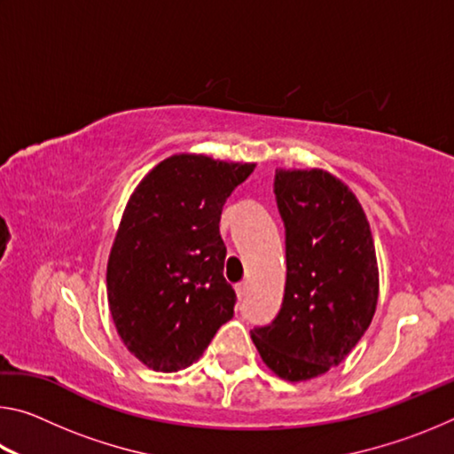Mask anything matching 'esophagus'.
I'll return each mask as SVG.
<instances>
[{
	"label": "esophagus",
	"instance_id": "esophagus-1",
	"mask_svg": "<svg viewBox=\"0 0 454 454\" xmlns=\"http://www.w3.org/2000/svg\"><path fill=\"white\" fill-rule=\"evenodd\" d=\"M236 294H238V301H244V296H246V282L236 284Z\"/></svg>",
	"mask_w": 454,
	"mask_h": 454
}]
</instances>
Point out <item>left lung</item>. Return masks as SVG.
I'll use <instances>...</instances> for the list:
<instances>
[{
	"mask_svg": "<svg viewBox=\"0 0 454 454\" xmlns=\"http://www.w3.org/2000/svg\"><path fill=\"white\" fill-rule=\"evenodd\" d=\"M274 194L286 236V286L276 318L252 330L272 371L292 382L340 364L371 326L379 268L356 196L322 170H278Z\"/></svg>",
	"mask_w": 454,
	"mask_h": 454,
	"instance_id": "obj_1",
	"label": "left lung"
}]
</instances>
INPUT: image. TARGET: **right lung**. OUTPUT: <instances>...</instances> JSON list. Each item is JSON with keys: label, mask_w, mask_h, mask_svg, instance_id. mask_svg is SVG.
<instances>
[{"label": "right lung", "mask_w": 454, "mask_h": 454, "mask_svg": "<svg viewBox=\"0 0 454 454\" xmlns=\"http://www.w3.org/2000/svg\"><path fill=\"white\" fill-rule=\"evenodd\" d=\"M252 170L180 153L129 198L107 260V302L128 350L153 371L190 366L232 318L220 216Z\"/></svg>", "instance_id": "1"}]
</instances>
